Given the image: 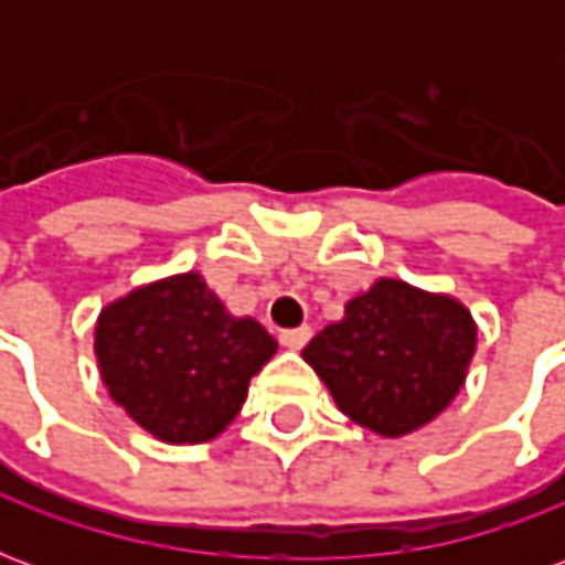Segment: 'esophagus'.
Masks as SVG:
<instances>
[{"label": "esophagus", "mask_w": 565, "mask_h": 565, "mask_svg": "<svg viewBox=\"0 0 565 565\" xmlns=\"http://www.w3.org/2000/svg\"><path fill=\"white\" fill-rule=\"evenodd\" d=\"M281 344L284 348H302L311 339V327H296V330H281Z\"/></svg>", "instance_id": "34e87169"}]
</instances>
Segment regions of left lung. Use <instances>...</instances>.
Segmentation results:
<instances>
[{
	"mask_svg": "<svg viewBox=\"0 0 565 565\" xmlns=\"http://www.w3.org/2000/svg\"><path fill=\"white\" fill-rule=\"evenodd\" d=\"M475 354L472 315L448 296L381 278L306 344L332 399L379 436H405L448 408Z\"/></svg>",
	"mask_w": 565,
	"mask_h": 565,
	"instance_id": "left-lung-1",
	"label": "left lung"
}]
</instances>
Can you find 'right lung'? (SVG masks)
<instances>
[{
  "mask_svg": "<svg viewBox=\"0 0 565 565\" xmlns=\"http://www.w3.org/2000/svg\"><path fill=\"white\" fill-rule=\"evenodd\" d=\"M275 339L233 318L196 271L132 290L99 315L96 356L111 399L150 436L209 441L230 424Z\"/></svg>",
  "mask_w": 565,
  "mask_h": 565,
  "instance_id": "obj_1",
  "label": "right lung"
}]
</instances>
